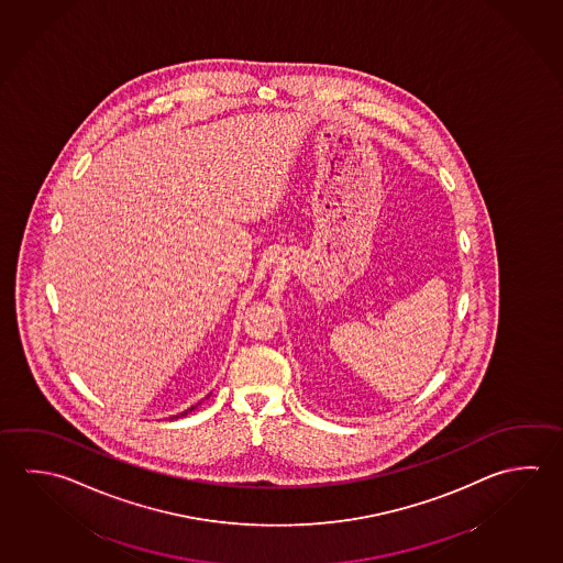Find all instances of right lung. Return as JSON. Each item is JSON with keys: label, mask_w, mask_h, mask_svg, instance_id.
Wrapping results in <instances>:
<instances>
[{"label": "right lung", "mask_w": 563, "mask_h": 563, "mask_svg": "<svg viewBox=\"0 0 563 563\" xmlns=\"http://www.w3.org/2000/svg\"><path fill=\"white\" fill-rule=\"evenodd\" d=\"M188 410H195V407H192V409H188ZM188 410H185V412H183V415H188Z\"/></svg>", "instance_id": "add662e5"}]
</instances>
